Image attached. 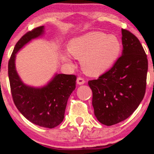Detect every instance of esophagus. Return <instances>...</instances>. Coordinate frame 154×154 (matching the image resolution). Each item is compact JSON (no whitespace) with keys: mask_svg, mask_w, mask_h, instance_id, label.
I'll return each instance as SVG.
<instances>
[{"mask_svg":"<svg viewBox=\"0 0 154 154\" xmlns=\"http://www.w3.org/2000/svg\"><path fill=\"white\" fill-rule=\"evenodd\" d=\"M85 82V79L82 78V77H78V78L77 79V84L79 85H83Z\"/></svg>","mask_w":154,"mask_h":154,"instance_id":"esophagus-1","label":"esophagus"}]
</instances>
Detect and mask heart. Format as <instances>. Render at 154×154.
<instances>
[{
    "mask_svg": "<svg viewBox=\"0 0 154 154\" xmlns=\"http://www.w3.org/2000/svg\"><path fill=\"white\" fill-rule=\"evenodd\" d=\"M119 39L115 35L100 32H90L72 38L68 44L72 56L80 60L83 72L89 76H99L113 66L121 52ZM63 60L70 63L67 56Z\"/></svg>",
    "mask_w": 154,
    "mask_h": 154,
    "instance_id": "b5f03b06",
    "label": "heart"
}]
</instances>
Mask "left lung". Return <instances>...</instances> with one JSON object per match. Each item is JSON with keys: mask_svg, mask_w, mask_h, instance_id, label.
<instances>
[{"mask_svg": "<svg viewBox=\"0 0 154 154\" xmlns=\"http://www.w3.org/2000/svg\"><path fill=\"white\" fill-rule=\"evenodd\" d=\"M123 51L110 70L90 80L94 114L103 125L124 121L135 111L146 93L148 59L139 40L122 29Z\"/></svg>", "mask_w": 154, "mask_h": 154, "instance_id": "left-lung-1", "label": "left lung"}]
</instances>
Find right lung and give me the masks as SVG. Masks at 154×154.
<instances>
[{"instance_id":"1","label":"right lung","mask_w":154,"mask_h":154,"mask_svg":"<svg viewBox=\"0 0 154 154\" xmlns=\"http://www.w3.org/2000/svg\"><path fill=\"white\" fill-rule=\"evenodd\" d=\"M44 33L45 26H39L28 32L17 42L8 61V78L14 102L19 112L35 125L54 128L64 118L67 100L76 87V76L56 73L45 85L33 87L22 80L15 63L17 53Z\"/></svg>"}]
</instances>
